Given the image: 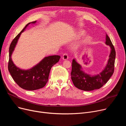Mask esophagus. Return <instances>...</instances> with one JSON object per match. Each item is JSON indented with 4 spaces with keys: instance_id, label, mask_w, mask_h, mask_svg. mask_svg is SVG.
I'll return each mask as SVG.
<instances>
[{
    "instance_id": "esophagus-1",
    "label": "esophagus",
    "mask_w": 126,
    "mask_h": 126,
    "mask_svg": "<svg viewBox=\"0 0 126 126\" xmlns=\"http://www.w3.org/2000/svg\"><path fill=\"white\" fill-rule=\"evenodd\" d=\"M63 60H67L68 59V55L66 53H64L63 55Z\"/></svg>"
}]
</instances>
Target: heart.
I'll list each match as a JSON object with an SVG mask.
<instances>
[{"label": "heart", "instance_id": "heart-1", "mask_svg": "<svg viewBox=\"0 0 126 126\" xmlns=\"http://www.w3.org/2000/svg\"><path fill=\"white\" fill-rule=\"evenodd\" d=\"M85 35V32H83V31H80L79 33V34H78V35H77V38H81V37ZM91 41V37H87L85 40H84V43L85 44H89L90 42Z\"/></svg>", "mask_w": 126, "mask_h": 126}]
</instances>
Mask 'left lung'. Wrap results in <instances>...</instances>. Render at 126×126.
<instances>
[{
	"label": "left lung",
	"instance_id": "8db88e82",
	"mask_svg": "<svg viewBox=\"0 0 126 126\" xmlns=\"http://www.w3.org/2000/svg\"><path fill=\"white\" fill-rule=\"evenodd\" d=\"M106 44L111 49L108 63L105 69L99 74L94 76L87 74L81 70V66L74 59L72 63L71 79L74 85L83 91H92L102 87L109 80L114 71L116 52L108 36L106 35Z\"/></svg>",
	"mask_w": 126,
	"mask_h": 126
}]
</instances>
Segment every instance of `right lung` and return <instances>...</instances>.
I'll list each match as a JSON object with an SVG mask.
<instances>
[{"label":"right lung","instance_id":"1","mask_svg":"<svg viewBox=\"0 0 126 126\" xmlns=\"http://www.w3.org/2000/svg\"><path fill=\"white\" fill-rule=\"evenodd\" d=\"M36 21L32 22L35 23ZM31 22L28 23L22 30L12 41L9 47L8 70L13 80L20 88L27 90H36L45 86L49 79L51 68L58 62L61 56L53 55L46 57L36 65L29 70H22L17 68L11 59V55L20 35Z\"/></svg>","mask_w":126,"mask_h":126}]
</instances>
